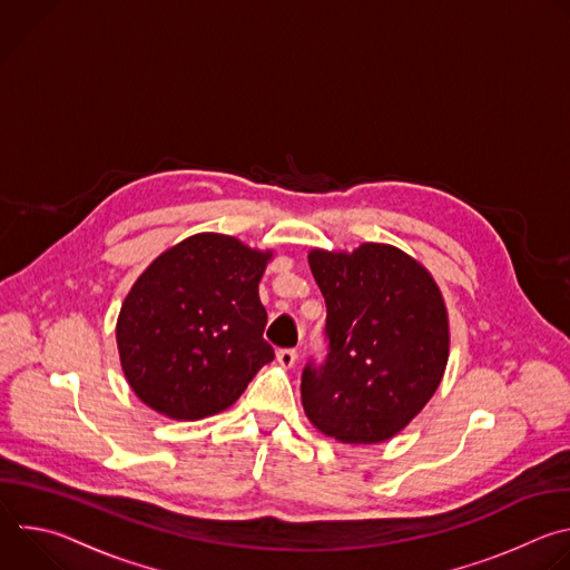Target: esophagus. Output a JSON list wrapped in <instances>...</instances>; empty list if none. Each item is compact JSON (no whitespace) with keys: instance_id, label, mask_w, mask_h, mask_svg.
Wrapping results in <instances>:
<instances>
[{"instance_id":"obj_1","label":"esophagus","mask_w":570,"mask_h":570,"mask_svg":"<svg viewBox=\"0 0 570 570\" xmlns=\"http://www.w3.org/2000/svg\"><path fill=\"white\" fill-rule=\"evenodd\" d=\"M295 358H297V352L295 350H279L277 352V363L282 365V367H293L295 365Z\"/></svg>"}]
</instances>
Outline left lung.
Segmentation results:
<instances>
[{
	"label": "left lung",
	"instance_id": "left-lung-1",
	"mask_svg": "<svg viewBox=\"0 0 570 570\" xmlns=\"http://www.w3.org/2000/svg\"><path fill=\"white\" fill-rule=\"evenodd\" d=\"M327 304L330 354L306 365L308 422L343 444H379L409 426L449 361V313L433 275L387 243L308 253Z\"/></svg>",
	"mask_w": 570,
	"mask_h": 570
}]
</instances>
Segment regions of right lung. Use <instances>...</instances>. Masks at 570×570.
Returning <instances> with one entry per match:
<instances>
[{"instance_id": "right-lung-1", "label": "right lung", "mask_w": 570, "mask_h": 570, "mask_svg": "<svg viewBox=\"0 0 570 570\" xmlns=\"http://www.w3.org/2000/svg\"><path fill=\"white\" fill-rule=\"evenodd\" d=\"M273 250L200 232L137 277L117 317L124 376L148 409L176 422L223 413L275 358L264 341L259 282Z\"/></svg>"}]
</instances>
